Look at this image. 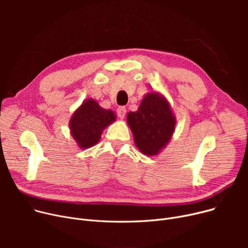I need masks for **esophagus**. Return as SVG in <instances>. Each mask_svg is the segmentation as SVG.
Segmentation results:
<instances>
[{
	"label": "esophagus",
	"instance_id": "34e87169",
	"mask_svg": "<svg viewBox=\"0 0 248 248\" xmlns=\"http://www.w3.org/2000/svg\"><path fill=\"white\" fill-rule=\"evenodd\" d=\"M116 113H117V115H119V117L120 119H124V116H125V113H126V108H124V107H120L119 108L116 109Z\"/></svg>",
	"mask_w": 248,
	"mask_h": 248
}]
</instances>
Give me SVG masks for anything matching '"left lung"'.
I'll return each instance as SVG.
<instances>
[{
  "instance_id": "8db88e82",
  "label": "left lung",
  "mask_w": 248,
  "mask_h": 248,
  "mask_svg": "<svg viewBox=\"0 0 248 248\" xmlns=\"http://www.w3.org/2000/svg\"><path fill=\"white\" fill-rule=\"evenodd\" d=\"M126 122L140 152L157 155L173 137L176 116L168 99L157 91H151L141 99L137 111L127 113Z\"/></svg>"
}]
</instances>
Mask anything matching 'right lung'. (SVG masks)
<instances>
[{
    "mask_svg": "<svg viewBox=\"0 0 248 248\" xmlns=\"http://www.w3.org/2000/svg\"><path fill=\"white\" fill-rule=\"evenodd\" d=\"M115 120L113 110L101 108L93 98H87L70 117V134L78 147L88 149L97 144L103 129Z\"/></svg>",
    "mask_w": 248,
    "mask_h": 248,
    "instance_id": "add662e5",
    "label": "right lung"
}]
</instances>
